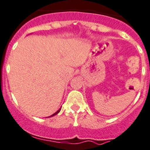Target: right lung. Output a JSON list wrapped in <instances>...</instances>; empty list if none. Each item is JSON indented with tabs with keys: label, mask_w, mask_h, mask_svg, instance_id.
Listing matches in <instances>:
<instances>
[{
	"label": "right lung",
	"mask_w": 150,
	"mask_h": 150,
	"mask_svg": "<svg viewBox=\"0 0 150 150\" xmlns=\"http://www.w3.org/2000/svg\"><path fill=\"white\" fill-rule=\"evenodd\" d=\"M60 110H61V109H59V110H58V111L56 112H55V113H54V114H53V115H52L50 116V117H52V116H54V115H57V114H58V112H60Z\"/></svg>",
	"instance_id": "obj_1"
}]
</instances>
